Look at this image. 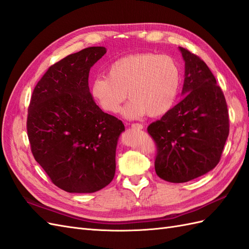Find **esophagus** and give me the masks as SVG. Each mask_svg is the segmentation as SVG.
Returning a JSON list of instances; mask_svg holds the SVG:
<instances>
[{
  "mask_svg": "<svg viewBox=\"0 0 249 249\" xmlns=\"http://www.w3.org/2000/svg\"><path fill=\"white\" fill-rule=\"evenodd\" d=\"M131 128L132 129H136V130H142L143 129V125L142 124H131Z\"/></svg>",
  "mask_w": 249,
  "mask_h": 249,
  "instance_id": "1",
  "label": "esophagus"
}]
</instances>
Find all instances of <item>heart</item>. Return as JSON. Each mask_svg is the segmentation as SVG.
I'll return each mask as SVG.
<instances>
[{
  "label": "heart",
  "instance_id": "1",
  "mask_svg": "<svg viewBox=\"0 0 249 249\" xmlns=\"http://www.w3.org/2000/svg\"><path fill=\"white\" fill-rule=\"evenodd\" d=\"M107 76L94 78L90 95L102 111L119 112L128 97L131 101L124 116L135 119L147 114L157 117L171 110L180 86V70L177 61L166 54L131 53L107 65Z\"/></svg>",
  "mask_w": 249,
  "mask_h": 249
}]
</instances>
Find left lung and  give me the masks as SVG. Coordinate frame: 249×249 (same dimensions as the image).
I'll return each instance as SVG.
<instances>
[{
  "label": "left lung",
  "mask_w": 249,
  "mask_h": 249,
  "mask_svg": "<svg viewBox=\"0 0 249 249\" xmlns=\"http://www.w3.org/2000/svg\"><path fill=\"white\" fill-rule=\"evenodd\" d=\"M185 61L181 99L148 126L157 145L156 174L170 183H186L212 170L229 134L225 97L202 59L178 47Z\"/></svg>",
  "instance_id": "left-lung-1"
}]
</instances>
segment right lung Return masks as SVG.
I'll use <instances>...</instances> for the list:
<instances>
[{"mask_svg": "<svg viewBox=\"0 0 249 249\" xmlns=\"http://www.w3.org/2000/svg\"><path fill=\"white\" fill-rule=\"evenodd\" d=\"M107 53L92 46L52 65L36 86L27 116L32 152L53 183L66 192L92 193L111 183L123 121L96 105L92 66Z\"/></svg>", "mask_w": 249, "mask_h": 249, "instance_id": "1", "label": "right lung"}]
</instances>
